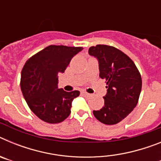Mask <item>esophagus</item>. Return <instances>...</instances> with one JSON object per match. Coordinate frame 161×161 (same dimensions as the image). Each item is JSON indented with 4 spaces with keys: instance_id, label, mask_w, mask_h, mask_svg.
I'll return each instance as SVG.
<instances>
[{
    "instance_id": "esophagus-1",
    "label": "esophagus",
    "mask_w": 161,
    "mask_h": 161,
    "mask_svg": "<svg viewBox=\"0 0 161 161\" xmlns=\"http://www.w3.org/2000/svg\"><path fill=\"white\" fill-rule=\"evenodd\" d=\"M81 93L83 95H85V96H89V93H88L87 92H85V91H82Z\"/></svg>"
}]
</instances>
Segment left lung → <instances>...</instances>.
<instances>
[{
    "label": "left lung",
    "instance_id": "8db88e82",
    "mask_svg": "<svg viewBox=\"0 0 161 161\" xmlns=\"http://www.w3.org/2000/svg\"><path fill=\"white\" fill-rule=\"evenodd\" d=\"M89 54L98 59L100 77L106 82L105 106L93 110L95 118L106 125L117 124L136 107L142 89L141 75L132 59L118 48L98 44Z\"/></svg>",
    "mask_w": 161,
    "mask_h": 161
}]
</instances>
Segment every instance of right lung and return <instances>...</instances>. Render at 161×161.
<instances>
[{
    "label": "right lung",
    "instance_id": "1",
    "mask_svg": "<svg viewBox=\"0 0 161 161\" xmlns=\"http://www.w3.org/2000/svg\"><path fill=\"white\" fill-rule=\"evenodd\" d=\"M83 48L51 45L31 56L21 74V89L31 111L47 123H59L71 114L78 90L58 89L59 72H64L71 59Z\"/></svg>",
    "mask_w": 161,
    "mask_h": 161
}]
</instances>
